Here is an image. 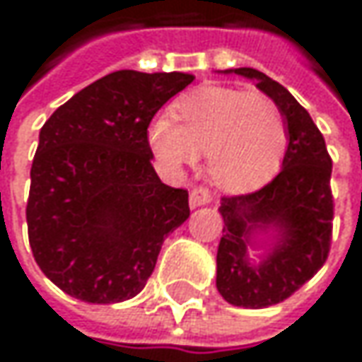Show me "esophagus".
<instances>
[{
	"instance_id": "1",
	"label": "esophagus",
	"mask_w": 362,
	"mask_h": 362,
	"mask_svg": "<svg viewBox=\"0 0 362 362\" xmlns=\"http://www.w3.org/2000/svg\"><path fill=\"white\" fill-rule=\"evenodd\" d=\"M214 202V195H211V191L207 187H193L191 189V195H189V203L193 205V207H197V205H205V203H211Z\"/></svg>"
}]
</instances>
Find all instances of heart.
<instances>
[{"instance_id":"obj_1","label":"heart","mask_w":362,"mask_h":362,"mask_svg":"<svg viewBox=\"0 0 362 362\" xmlns=\"http://www.w3.org/2000/svg\"><path fill=\"white\" fill-rule=\"evenodd\" d=\"M148 145L171 171L193 167L207 153V171L219 187L243 191L268 181L288 148V127L268 94L202 86L148 127Z\"/></svg>"}]
</instances>
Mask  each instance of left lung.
Segmentation results:
<instances>
[{
  "instance_id": "8db88e82",
  "label": "left lung",
  "mask_w": 362,
  "mask_h": 362,
  "mask_svg": "<svg viewBox=\"0 0 362 362\" xmlns=\"http://www.w3.org/2000/svg\"><path fill=\"white\" fill-rule=\"evenodd\" d=\"M280 106L288 127L282 171L257 191L221 197L226 221L217 247V290L233 306L284 302L327 262L332 242V159L308 110L284 86L254 68H235ZM274 225L281 240L259 267L247 259L249 235Z\"/></svg>"
}]
</instances>
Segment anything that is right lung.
Instances as JSON below:
<instances>
[{
	"label": "right lung",
	"mask_w": 362,
	"mask_h": 362,
	"mask_svg": "<svg viewBox=\"0 0 362 362\" xmlns=\"http://www.w3.org/2000/svg\"><path fill=\"white\" fill-rule=\"evenodd\" d=\"M191 74L119 70L82 88L42 127L25 207L35 264L90 304L136 296L165 238L189 217L187 189L153 167L148 124Z\"/></svg>",
	"instance_id": "add662e5"
}]
</instances>
